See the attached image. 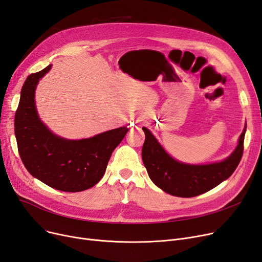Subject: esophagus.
<instances>
[{
	"mask_svg": "<svg viewBox=\"0 0 262 262\" xmlns=\"http://www.w3.org/2000/svg\"><path fill=\"white\" fill-rule=\"evenodd\" d=\"M141 121H142V119H138V120H137V122H141Z\"/></svg>",
	"mask_w": 262,
	"mask_h": 262,
	"instance_id": "34e87169",
	"label": "esophagus"
}]
</instances>
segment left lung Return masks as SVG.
Returning a JSON list of instances; mask_svg holds the SVG:
<instances>
[{
  "label": "left lung",
  "instance_id": "1",
  "mask_svg": "<svg viewBox=\"0 0 262 262\" xmlns=\"http://www.w3.org/2000/svg\"><path fill=\"white\" fill-rule=\"evenodd\" d=\"M145 140L142 146V162L153 183L169 195L189 198L209 191L228 179L240 163L246 125L233 152L221 162L194 165L177 161L169 155L154 135L142 127Z\"/></svg>",
  "mask_w": 262,
  "mask_h": 262
}]
</instances>
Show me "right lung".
I'll return each instance as SVG.
<instances>
[{
    "label": "right lung",
    "mask_w": 262,
    "mask_h": 262,
    "mask_svg": "<svg viewBox=\"0 0 262 262\" xmlns=\"http://www.w3.org/2000/svg\"><path fill=\"white\" fill-rule=\"evenodd\" d=\"M51 66L30 75L21 89L15 115L18 151L28 171L42 183L62 191H82L103 178L113 150L128 128L123 126L77 140L53 134L41 122L35 105L36 86Z\"/></svg>",
    "instance_id": "obj_1"
}]
</instances>
